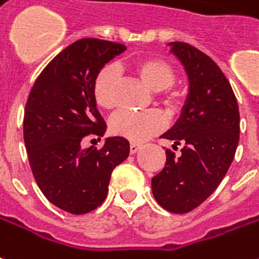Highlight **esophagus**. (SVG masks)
<instances>
[{
  "instance_id": "obj_1",
  "label": "esophagus",
  "mask_w": 259,
  "mask_h": 259,
  "mask_svg": "<svg viewBox=\"0 0 259 259\" xmlns=\"http://www.w3.org/2000/svg\"><path fill=\"white\" fill-rule=\"evenodd\" d=\"M142 148L140 143H130V154H136Z\"/></svg>"
}]
</instances>
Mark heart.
I'll list each match as a JSON object with an SVG mask.
<instances>
[{"label":"heart","instance_id":"obj_1","mask_svg":"<svg viewBox=\"0 0 259 259\" xmlns=\"http://www.w3.org/2000/svg\"><path fill=\"white\" fill-rule=\"evenodd\" d=\"M130 71L142 79L143 84L161 91V101L171 111H177L182 104V94L174 88L177 79L175 67L162 57L151 56L133 61ZM120 75L115 64H106L99 70L92 84L94 98L105 109L115 108L117 102V87ZM165 126V119L160 112H117L111 120L113 135L124 137L132 142H144L151 136L160 133Z\"/></svg>","mask_w":259,"mask_h":259}]
</instances>
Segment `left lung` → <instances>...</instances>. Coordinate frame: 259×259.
Instances as JSON below:
<instances>
[{
    "mask_svg": "<svg viewBox=\"0 0 259 259\" xmlns=\"http://www.w3.org/2000/svg\"><path fill=\"white\" fill-rule=\"evenodd\" d=\"M172 50L185 66L189 95L180 120L161 137L182 146L151 180L155 200L165 210L188 213L214 192L234 160L240 139V112L233 88L210 57L184 41Z\"/></svg>",
    "mask_w": 259,
    "mask_h": 259,
    "instance_id": "8db88e82",
    "label": "left lung"
}]
</instances>
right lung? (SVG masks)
<instances>
[{
  "label": "right lung",
  "instance_id": "1",
  "mask_svg": "<svg viewBox=\"0 0 259 259\" xmlns=\"http://www.w3.org/2000/svg\"><path fill=\"white\" fill-rule=\"evenodd\" d=\"M124 49L94 37L74 41L43 68L29 92L23 115L29 165L49 202L73 214L102 205L112 171L129 157V142L117 136L99 150L81 147L85 136L101 137L106 129L94 78Z\"/></svg>",
  "mask_w": 259,
  "mask_h": 259
}]
</instances>
